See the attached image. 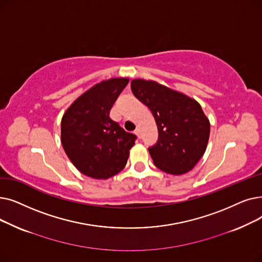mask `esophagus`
Segmentation results:
<instances>
[{"instance_id":"1","label":"esophagus","mask_w":262,"mask_h":262,"mask_svg":"<svg viewBox=\"0 0 262 262\" xmlns=\"http://www.w3.org/2000/svg\"><path fill=\"white\" fill-rule=\"evenodd\" d=\"M134 134H135L136 136H138V138L140 139V138H141V131H140V129H136V130H135V132H134Z\"/></svg>"}]
</instances>
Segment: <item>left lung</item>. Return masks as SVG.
<instances>
[{"instance_id": "obj_1", "label": "left lung", "mask_w": 262, "mask_h": 262, "mask_svg": "<svg viewBox=\"0 0 262 262\" xmlns=\"http://www.w3.org/2000/svg\"><path fill=\"white\" fill-rule=\"evenodd\" d=\"M133 95L155 117L159 139L148 148L155 165L170 175L193 169L204 156L210 121L196 100L156 81H131Z\"/></svg>"}]
</instances>
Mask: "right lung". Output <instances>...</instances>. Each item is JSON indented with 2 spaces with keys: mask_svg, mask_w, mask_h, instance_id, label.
Listing matches in <instances>:
<instances>
[{
  "mask_svg": "<svg viewBox=\"0 0 262 262\" xmlns=\"http://www.w3.org/2000/svg\"><path fill=\"white\" fill-rule=\"evenodd\" d=\"M128 82L127 78H113L94 85L61 118V145L85 176L108 179L127 164L136 136L112 120L110 111Z\"/></svg>",
  "mask_w": 262,
  "mask_h": 262,
  "instance_id": "right-lung-1",
  "label": "right lung"
}]
</instances>
